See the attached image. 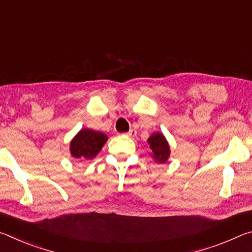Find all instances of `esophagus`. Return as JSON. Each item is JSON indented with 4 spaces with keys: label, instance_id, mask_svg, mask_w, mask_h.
Masks as SVG:
<instances>
[{
    "label": "esophagus",
    "instance_id": "1",
    "mask_svg": "<svg viewBox=\"0 0 252 252\" xmlns=\"http://www.w3.org/2000/svg\"><path fill=\"white\" fill-rule=\"evenodd\" d=\"M126 135H127V136H131V138H134V136L136 135V131L132 129V130H130L129 132H127Z\"/></svg>",
    "mask_w": 252,
    "mask_h": 252
}]
</instances>
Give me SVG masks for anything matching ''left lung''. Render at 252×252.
Masks as SVG:
<instances>
[{"mask_svg": "<svg viewBox=\"0 0 252 252\" xmlns=\"http://www.w3.org/2000/svg\"><path fill=\"white\" fill-rule=\"evenodd\" d=\"M151 157L158 163H164L170 158V146L168 140L161 132H155L148 139Z\"/></svg>", "mask_w": 252, "mask_h": 252, "instance_id": "8db88e82", "label": "left lung"}]
</instances>
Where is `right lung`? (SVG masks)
<instances>
[{"mask_svg":"<svg viewBox=\"0 0 252 252\" xmlns=\"http://www.w3.org/2000/svg\"><path fill=\"white\" fill-rule=\"evenodd\" d=\"M108 141V135L103 132L94 131L89 127L81 129L70 142L71 157L76 160H92Z\"/></svg>","mask_w":252,"mask_h":252,"instance_id":"obj_1","label":"right lung"}]
</instances>
